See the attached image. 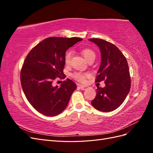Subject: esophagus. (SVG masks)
Here are the masks:
<instances>
[{"label":"esophagus","mask_w":153,"mask_h":153,"mask_svg":"<svg viewBox=\"0 0 153 153\" xmlns=\"http://www.w3.org/2000/svg\"><path fill=\"white\" fill-rule=\"evenodd\" d=\"M79 87L82 90H85L87 88V86L83 85H79Z\"/></svg>","instance_id":"esophagus-1"}]
</instances>
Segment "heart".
Listing matches in <instances>:
<instances>
[{
  "label": "heart",
  "mask_w": 153,
  "mask_h": 153,
  "mask_svg": "<svg viewBox=\"0 0 153 153\" xmlns=\"http://www.w3.org/2000/svg\"><path fill=\"white\" fill-rule=\"evenodd\" d=\"M82 53L83 55V56L85 57V59L87 60V61H89V59L92 58H95V56H96L94 51L89 48H85L84 50H82ZM72 55H73V52L71 50L67 51L66 52L65 55H64V62H65L66 65H69V64H70ZM88 76H89V74L83 73L80 72L75 73L73 75V77L75 78V80L81 82H85L86 77H87Z\"/></svg>",
  "instance_id": "heart-1"
}]
</instances>
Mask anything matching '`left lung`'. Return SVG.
Instances as JSON below:
<instances>
[{
  "instance_id": "8db88e82",
  "label": "left lung",
  "mask_w": 153,
  "mask_h": 153,
  "mask_svg": "<svg viewBox=\"0 0 153 153\" xmlns=\"http://www.w3.org/2000/svg\"><path fill=\"white\" fill-rule=\"evenodd\" d=\"M89 41L95 43L101 52V64L96 82L105 80V87H98L92 105L99 111L108 112L117 108L124 102L131 87L127 60L120 50L101 39Z\"/></svg>"
}]
</instances>
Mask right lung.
<instances>
[{
    "mask_svg": "<svg viewBox=\"0 0 153 153\" xmlns=\"http://www.w3.org/2000/svg\"><path fill=\"white\" fill-rule=\"evenodd\" d=\"M82 40L51 37L37 45L27 55L20 73L21 84L27 100L39 113L55 116L67 107L76 85L68 78L60 87L53 86V81L64 75L66 50Z\"/></svg>",
    "mask_w": 153,
    "mask_h": 153,
    "instance_id": "1",
    "label": "right lung"
}]
</instances>
